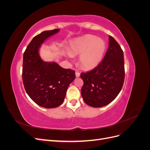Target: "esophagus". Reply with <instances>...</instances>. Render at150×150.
Returning <instances> with one entry per match:
<instances>
[{"mask_svg": "<svg viewBox=\"0 0 150 150\" xmlns=\"http://www.w3.org/2000/svg\"><path fill=\"white\" fill-rule=\"evenodd\" d=\"M76 76L77 77V78H78V77L80 76V73H79L78 71H76Z\"/></svg>", "mask_w": 150, "mask_h": 150, "instance_id": "obj_1", "label": "esophagus"}]
</instances>
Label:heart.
Here are the masks:
<instances>
[{
  "label": "heart",
  "mask_w": 150,
  "mask_h": 150,
  "mask_svg": "<svg viewBox=\"0 0 150 150\" xmlns=\"http://www.w3.org/2000/svg\"><path fill=\"white\" fill-rule=\"evenodd\" d=\"M106 49V44L101 38L87 34L75 39L69 48V57L80 54V66L85 69L96 67L101 61Z\"/></svg>",
  "instance_id": "heart-1"
}]
</instances>
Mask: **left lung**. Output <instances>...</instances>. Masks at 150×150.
<instances>
[{
  "label": "left lung",
  "instance_id": "8db88e82",
  "mask_svg": "<svg viewBox=\"0 0 150 150\" xmlns=\"http://www.w3.org/2000/svg\"><path fill=\"white\" fill-rule=\"evenodd\" d=\"M81 94L84 101L94 108L107 105L117 97L125 80L123 51L112 36L103 61L91 71L82 72Z\"/></svg>",
  "mask_w": 150,
  "mask_h": 150
}]
</instances>
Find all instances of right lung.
Instances as JSON below:
<instances>
[{"instance_id":"add662e5","label":"right lung","mask_w":150,"mask_h":150,"mask_svg":"<svg viewBox=\"0 0 150 150\" xmlns=\"http://www.w3.org/2000/svg\"><path fill=\"white\" fill-rule=\"evenodd\" d=\"M59 29L44 31L27 47L23 56L22 81L32 100L46 108H56L64 102L68 86L75 79V71L64 69L54 62H44L39 49L48 38Z\"/></svg>"}]
</instances>
